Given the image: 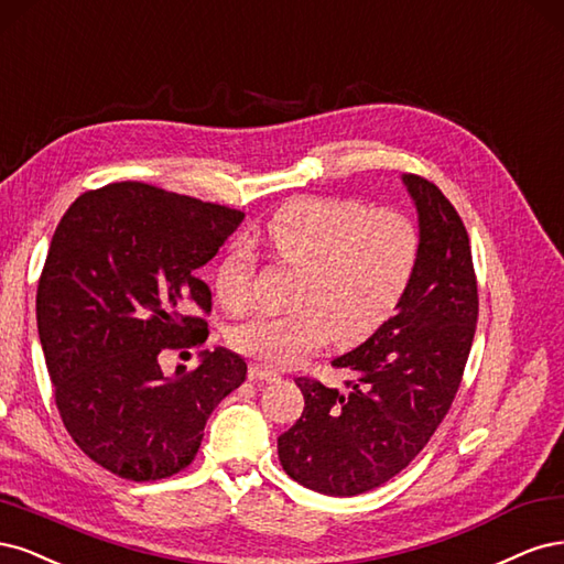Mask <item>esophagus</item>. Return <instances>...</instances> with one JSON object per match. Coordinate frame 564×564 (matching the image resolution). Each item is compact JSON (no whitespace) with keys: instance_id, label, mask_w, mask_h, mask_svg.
<instances>
[{"instance_id":"34e87169","label":"esophagus","mask_w":564,"mask_h":564,"mask_svg":"<svg viewBox=\"0 0 564 564\" xmlns=\"http://www.w3.org/2000/svg\"><path fill=\"white\" fill-rule=\"evenodd\" d=\"M248 379H250V381H276L279 375H276L274 370L262 368V366H250Z\"/></svg>"}]
</instances>
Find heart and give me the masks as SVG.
<instances>
[{"mask_svg":"<svg viewBox=\"0 0 564 564\" xmlns=\"http://www.w3.org/2000/svg\"><path fill=\"white\" fill-rule=\"evenodd\" d=\"M264 241L279 260L302 269L297 306L236 323L227 339L271 368L295 366L335 335L351 344L379 330L401 306L422 250L410 215L328 196L283 206L269 220ZM256 271V252L243 246L217 264L215 293L231 312L252 302Z\"/></svg>","mask_w":564,"mask_h":564,"instance_id":"b5f03b06","label":"heart"}]
</instances>
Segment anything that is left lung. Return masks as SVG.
<instances>
[{"mask_svg":"<svg viewBox=\"0 0 564 564\" xmlns=\"http://www.w3.org/2000/svg\"><path fill=\"white\" fill-rule=\"evenodd\" d=\"M403 183L420 213L422 250L398 314L333 360L351 372L344 391L295 379L304 412L279 438L285 474L328 497L370 492L426 447L476 335L478 281L462 217L426 177L408 173Z\"/></svg>","mask_w":564,"mask_h":564,"instance_id":"1","label":"left lung"}]
</instances>
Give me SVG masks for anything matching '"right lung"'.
Masks as SVG:
<instances>
[{
    "label": "right lung",
    "instance_id": "add662e5",
    "mask_svg": "<svg viewBox=\"0 0 564 564\" xmlns=\"http://www.w3.org/2000/svg\"><path fill=\"white\" fill-rule=\"evenodd\" d=\"M246 213L144 183L82 194L51 239L37 328L72 441L110 474L150 482L185 470L210 412L246 381L227 349L161 372L166 349L204 347L213 295L196 269ZM196 305L203 316L191 314Z\"/></svg>",
    "mask_w": 564,
    "mask_h": 564
}]
</instances>
